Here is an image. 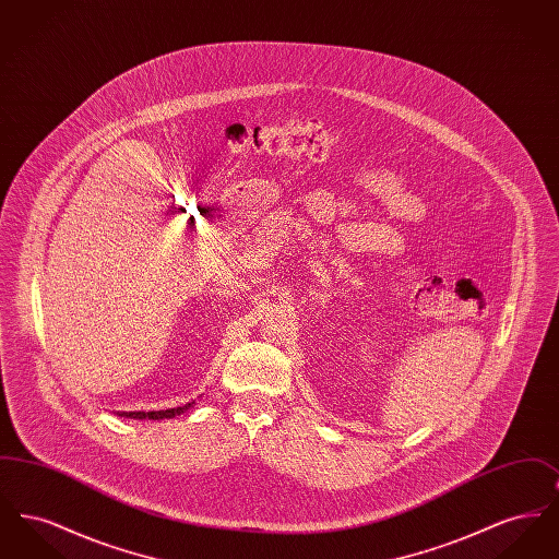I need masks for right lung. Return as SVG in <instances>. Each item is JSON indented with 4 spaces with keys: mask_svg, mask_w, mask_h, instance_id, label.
Here are the masks:
<instances>
[{
    "mask_svg": "<svg viewBox=\"0 0 559 559\" xmlns=\"http://www.w3.org/2000/svg\"><path fill=\"white\" fill-rule=\"evenodd\" d=\"M194 402H188L185 406H178V408H167V411H132V413H117L119 417H128V419H155V421H159V419H174L176 415H182L185 411H188L190 406H192Z\"/></svg>",
    "mask_w": 559,
    "mask_h": 559,
    "instance_id": "right-lung-1",
    "label": "right lung"
}]
</instances>
